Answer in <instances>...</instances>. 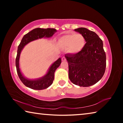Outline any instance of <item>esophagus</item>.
Listing matches in <instances>:
<instances>
[{
	"label": "esophagus",
	"instance_id": "1",
	"mask_svg": "<svg viewBox=\"0 0 123 123\" xmlns=\"http://www.w3.org/2000/svg\"><path fill=\"white\" fill-rule=\"evenodd\" d=\"M66 59L65 57H64V56L62 57V61H66Z\"/></svg>",
	"mask_w": 123,
	"mask_h": 123
}]
</instances>
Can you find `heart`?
I'll return each mask as SVG.
<instances>
[{
    "label": "heart",
    "mask_w": 123,
    "mask_h": 123,
    "mask_svg": "<svg viewBox=\"0 0 123 123\" xmlns=\"http://www.w3.org/2000/svg\"><path fill=\"white\" fill-rule=\"evenodd\" d=\"M59 42L62 47L68 48L70 53L76 54L80 52L85 45V38L81 34L66 35L59 39Z\"/></svg>",
    "instance_id": "obj_1"
}]
</instances>
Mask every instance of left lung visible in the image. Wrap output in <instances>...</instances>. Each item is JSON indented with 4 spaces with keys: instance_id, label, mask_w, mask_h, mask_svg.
Masks as SVG:
<instances>
[{
    "instance_id": "left-lung-1",
    "label": "left lung",
    "mask_w": 123,
    "mask_h": 123,
    "mask_svg": "<svg viewBox=\"0 0 123 123\" xmlns=\"http://www.w3.org/2000/svg\"><path fill=\"white\" fill-rule=\"evenodd\" d=\"M84 36V48L76 54H66L71 82L80 87H89L98 82L103 76L106 66L103 42L94 32L85 28L74 29Z\"/></svg>"
}]
</instances>
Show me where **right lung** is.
Segmentation results:
<instances>
[{
    "label": "right lung",
    "mask_w": 123,
    "mask_h": 123,
    "mask_svg": "<svg viewBox=\"0 0 123 123\" xmlns=\"http://www.w3.org/2000/svg\"><path fill=\"white\" fill-rule=\"evenodd\" d=\"M57 31L55 29L47 28H36L33 29L28 34L25 35L23 37L19 45H18L17 55L16 59V67L18 75L20 80L26 87L35 90H42L46 89L53 84L54 79V73L55 70L59 67L61 63V58H59L55 62L51 64L49 68L47 74L40 78L36 79H29L24 77L20 72L19 68V58L21 51L26 45L30 42L36 40L39 38H50Z\"/></svg>",
    "instance_id": "1"
}]
</instances>
